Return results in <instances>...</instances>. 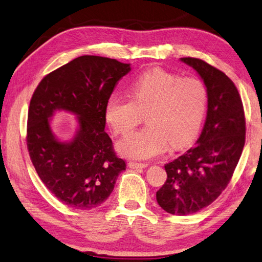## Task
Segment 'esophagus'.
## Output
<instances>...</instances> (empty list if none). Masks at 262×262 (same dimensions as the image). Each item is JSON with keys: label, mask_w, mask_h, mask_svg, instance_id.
<instances>
[{"label": "esophagus", "mask_w": 262, "mask_h": 262, "mask_svg": "<svg viewBox=\"0 0 262 262\" xmlns=\"http://www.w3.org/2000/svg\"><path fill=\"white\" fill-rule=\"evenodd\" d=\"M129 167L132 168V169H143V168L148 167V165L147 164H139V162H135V161H130Z\"/></svg>", "instance_id": "esophagus-1"}]
</instances>
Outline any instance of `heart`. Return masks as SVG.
I'll list each match as a JSON object with an SVG mask.
<instances>
[{"label": "heart", "instance_id": "heart-1", "mask_svg": "<svg viewBox=\"0 0 262 262\" xmlns=\"http://www.w3.org/2000/svg\"><path fill=\"white\" fill-rule=\"evenodd\" d=\"M131 98L110 96L104 118L115 136H127L141 123L148 125L119 143L122 155L150 159L169 147L183 148L199 135L207 108L205 84L197 77H183L165 69H148L133 80Z\"/></svg>", "mask_w": 262, "mask_h": 262}]
</instances>
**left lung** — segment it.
<instances>
[{"label": "left lung", "mask_w": 262, "mask_h": 262, "mask_svg": "<svg viewBox=\"0 0 262 262\" xmlns=\"http://www.w3.org/2000/svg\"><path fill=\"white\" fill-rule=\"evenodd\" d=\"M180 60L206 86L207 115L195 146L165 166L167 180L156 197L166 212L188 215L212 204L229 185L245 147L246 118L239 92L223 72L199 58Z\"/></svg>", "instance_id": "obj_1"}]
</instances>
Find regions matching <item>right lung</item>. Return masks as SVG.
Segmentation results:
<instances>
[{
  "label": "right lung",
  "instance_id": "add662e5",
  "mask_svg": "<svg viewBox=\"0 0 262 262\" xmlns=\"http://www.w3.org/2000/svg\"><path fill=\"white\" fill-rule=\"evenodd\" d=\"M130 63L100 56H80L46 75L28 112L27 147L38 176L52 195L78 210L107 200L125 161L115 155L104 131V108ZM57 109L78 115L80 129L71 143L58 142L49 117Z\"/></svg>",
  "mask_w": 262,
  "mask_h": 262
}]
</instances>
